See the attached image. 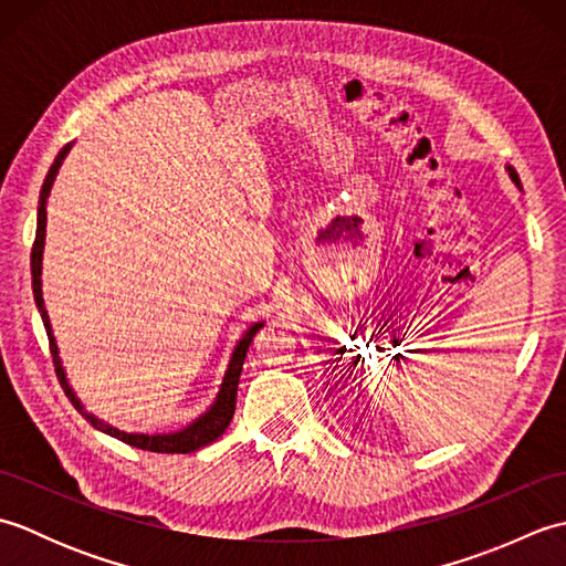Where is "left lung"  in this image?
<instances>
[{
	"label": "left lung",
	"mask_w": 566,
	"mask_h": 566,
	"mask_svg": "<svg viewBox=\"0 0 566 566\" xmlns=\"http://www.w3.org/2000/svg\"><path fill=\"white\" fill-rule=\"evenodd\" d=\"M506 170H509V177H511V179H513V185H515V187H518V189H523V187H521V179H518V172H515V170H513V167H511V165H509V167H506Z\"/></svg>",
	"instance_id": "1"
}]
</instances>
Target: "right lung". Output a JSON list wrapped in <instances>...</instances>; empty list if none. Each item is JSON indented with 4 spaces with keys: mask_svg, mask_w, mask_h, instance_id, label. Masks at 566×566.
<instances>
[{
    "mask_svg": "<svg viewBox=\"0 0 566 566\" xmlns=\"http://www.w3.org/2000/svg\"><path fill=\"white\" fill-rule=\"evenodd\" d=\"M72 148V143L60 150L55 155V160L51 165V170H48L45 179H43V187H41V197H39V216H35V240H33V250H31V286H33V298H35V306H39V314L41 321L45 326L48 333V340H51V355H53V365H55V375L60 379V387H63L65 396L72 401V406L77 408V411L90 420V423L106 432V436H112L116 440H122L126 444H134V448L140 450H150V452H195L203 444L213 442L219 436H223V430L231 423V418L235 413V394H238V379H240V371H243V363H245V355H248V347L255 338V333L264 326V321L252 323L248 326V331L240 335V340L235 343L231 359H228L226 371H223V379H221V387L219 394H216V399L211 401V406L203 411L199 418L191 420L185 428H179L175 432H126V430H118L114 426L106 423V420L97 418L94 413H90L84 403L77 399L75 389L70 387L67 375H65V367H63V359H60V350H57V343H55V335H53V326H51V318H48V311L43 304V248H45V221H48V197H51V189L55 177L60 172V167H63V160L67 158V153Z\"/></svg>",
    "mask_w": 566,
    "mask_h": 566,
    "instance_id": "obj_1",
    "label": "right lung"
}]
</instances>
